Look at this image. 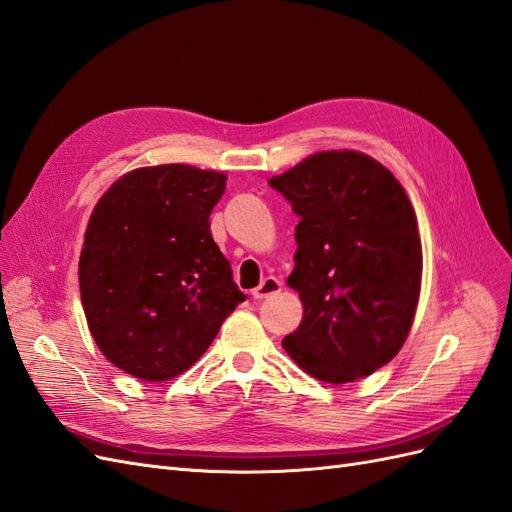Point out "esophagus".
I'll list each match as a JSON object with an SVG mask.
<instances>
[{
	"label": "esophagus",
	"mask_w": 512,
	"mask_h": 512,
	"mask_svg": "<svg viewBox=\"0 0 512 512\" xmlns=\"http://www.w3.org/2000/svg\"><path fill=\"white\" fill-rule=\"evenodd\" d=\"M277 292H281V281L277 277H266L253 290V298L255 300H264V298L277 294Z\"/></svg>",
	"instance_id": "esophagus-1"
}]
</instances>
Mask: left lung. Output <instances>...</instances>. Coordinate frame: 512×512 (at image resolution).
I'll use <instances>...</instances> for the list:
<instances>
[{
	"label": "left lung",
	"instance_id": "8db88e82",
	"mask_svg": "<svg viewBox=\"0 0 512 512\" xmlns=\"http://www.w3.org/2000/svg\"><path fill=\"white\" fill-rule=\"evenodd\" d=\"M268 183L300 218L287 283L305 313L283 348L324 383L370 376L398 355L415 316L422 242L411 201L357 151L316 153Z\"/></svg>",
	"mask_w": 512,
	"mask_h": 512
}]
</instances>
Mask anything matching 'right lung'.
<instances>
[{
	"instance_id": "right-lung-1",
	"label": "right lung",
	"mask_w": 512,
	"mask_h": 512,
	"mask_svg": "<svg viewBox=\"0 0 512 512\" xmlns=\"http://www.w3.org/2000/svg\"><path fill=\"white\" fill-rule=\"evenodd\" d=\"M227 177L186 164L131 170L101 196L80 257L88 329L116 368L168 381L244 303L209 231Z\"/></svg>"
}]
</instances>
